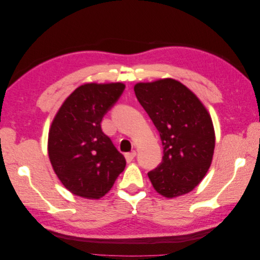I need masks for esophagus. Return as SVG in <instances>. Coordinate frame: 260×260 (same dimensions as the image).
<instances>
[{
    "instance_id": "obj_1",
    "label": "esophagus",
    "mask_w": 260,
    "mask_h": 260,
    "mask_svg": "<svg viewBox=\"0 0 260 260\" xmlns=\"http://www.w3.org/2000/svg\"><path fill=\"white\" fill-rule=\"evenodd\" d=\"M136 155H137L136 151H132L130 153H127V154L124 155L125 160H127V162H131L133 160V158H135V157H136Z\"/></svg>"
}]
</instances>
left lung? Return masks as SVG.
Here are the masks:
<instances>
[{
  "label": "left lung",
  "mask_w": 260,
  "mask_h": 260,
  "mask_svg": "<svg viewBox=\"0 0 260 260\" xmlns=\"http://www.w3.org/2000/svg\"><path fill=\"white\" fill-rule=\"evenodd\" d=\"M135 92L164 146L161 162L147 174L154 188L169 199L191 192L207 174L214 155L215 130L207 109L170 78L137 83Z\"/></svg>",
  "instance_id": "left-lung-1"
}]
</instances>
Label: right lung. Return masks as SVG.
I'll use <instances>...</instances> for the list:
<instances>
[{
	"label": "right lung",
	"mask_w": 260,
	"mask_h": 260,
	"mask_svg": "<svg viewBox=\"0 0 260 260\" xmlns=\"http://www.w3.org/2000/svg\"><path fill=\"white\" fill-rule=\"evenodd\" d=\"M123 83H85L65 100L49 132V157L60 182L73 194L100 199L114 185L125 159L102 131L105 114L119 100Z\"/></svg>",
	"instance_id": "add662e5"
}]
</instances>
